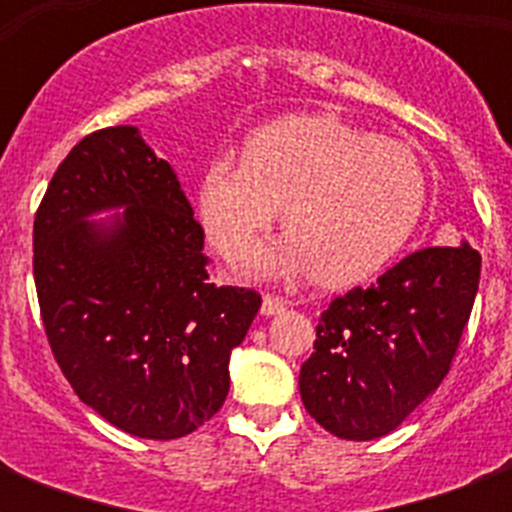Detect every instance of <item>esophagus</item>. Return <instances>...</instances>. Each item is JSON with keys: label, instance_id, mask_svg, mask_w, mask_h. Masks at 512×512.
Listing matches in <instances>:
<instances>
[{"label": "esophagus", "instance_id": "obj_1", "mask_svg": "<svg viewBox=\"0 0 512 512\" xmlns=\"http://www.w3.org/2000/svg\"><path fill=\"white\" fill-rule=\"evenodd\" d=\"M287 308V300L279 295H265L263 297V316H276Z\"/></svg>", "mask_w": 512, "mask_h": 512}]
</instances>
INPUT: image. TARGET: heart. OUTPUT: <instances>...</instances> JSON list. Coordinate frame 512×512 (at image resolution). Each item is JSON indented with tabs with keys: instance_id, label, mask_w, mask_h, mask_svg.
<instances>
[{
	"instance_id": "heart-1",
	"label": "heart",
	"mask_w": 512,
	"mask_h": 512,
	"mask_svg": "<svg viewBox=\"0 0 512 512\" xmlns=\"http://www.w3.org/2000/svg\"><path fill=\"white\" fill-rule=\"evenodd\" d=\"M425 172L409 146L332 114L276 119L244 143L241 164L201 172L196 212L209 244L236 260L281 207L287 236L247 260L252 276H303L327 289L372 279L420 223Z\"/></svg>"
}]
</instances>
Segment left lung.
<instances>
[{
  "label": "left lung",
  "instance_id": "left-lung-1",
  "mask_svg": "<svg viewBox=\"0 0 512 512\" xmlns=\"http://www.w3.org/2000/svg\"><path fill=\"white\" fill-rule=\"evenodd\" d=\"M481 279V255L457 247L412 252L369 289L321 313L300 396L332 436L372 441L396 430L452 366Z\"/></svg>",
  "mask_w": 512,
  "mask_h": 512
}]
</instances>
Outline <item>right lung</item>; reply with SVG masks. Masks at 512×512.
Wrapping results in <instances>:
<instances>
[{"label": "right lung", "mask_w": 512, "mask_h": 512, "mask_svg": "<svg viewBox=\"0 0 512 512\" xmlns=\"http://www.w3.org/2000/svg\"><path fill=\"white\" fill-rule=\"evenodd\" d=\"M111 208L125 212L89 220ZM201 249L175 170L127 124L79 140L36 209L34 281L52 356L76 396L130 436H188L228 396L231 350L263 300L209 284Z\"/></svg>", "instance_id": "right-lung-1"}]
</instances>
